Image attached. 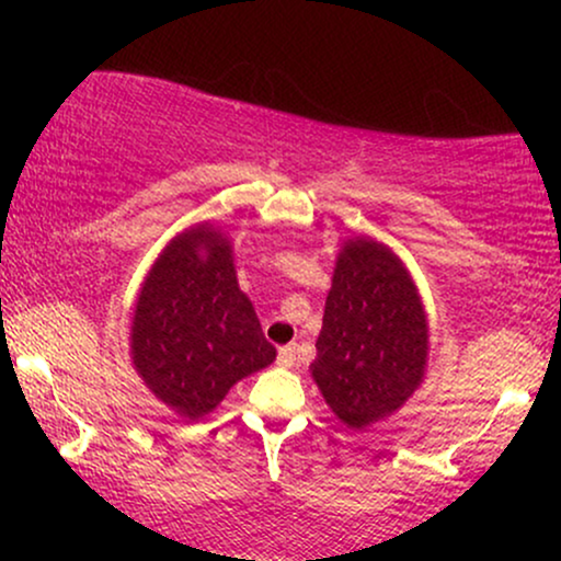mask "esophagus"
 <instances>
[{"label": "esophagus", "instance_id": "34e87169", "mask_svg": "<svg viewBox=\"0 0 561 561\" xmlns=\"http://www.w3.org/2000/svg\"><path fill=\"white\" fill-rule=\"evenodd\" d=\"M295 353H298V347H295V345L279 347V356H276V362H279L282 366H293L295 364Z\"/></svg>", "mask_w": 561, "mask_h": 561}]
</instances>
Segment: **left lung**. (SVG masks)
Returning a JSON list of instances; mask_svg holds the SVG:
<instances>
[{"label": "left lung", "instance_id": "left-lung-1", "mask_svg": "<svg viewBox=\"0 0 561 561\" xmlns=\"http://www.w3.org/2000/svg\"><path fill=\"white\" fill-rule=\"evenodd\" d=\"M427 313L388 244L356 237L334 263L311 377L340 422L366 430L409 401L427 369Z\"/></svg>", "mask_w": 561, "mask_h": 561}]
</instances>
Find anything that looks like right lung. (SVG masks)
<instances>
[{
  "label": "right lung",
  "mask_w": 561,
  "mask_h": 561,
  "mask_svg": "<svg viewBox=\"0 0 561 561\" xmlns=\"http://www.w3.org/2000/svg\"><path fill=\"white\" fill-rule=\"evenodd\" d=\"M231 253L214 224L182 231L152 263L134 306V369L186 420L210 414L231 385L276 358L253 302L237 285Z\"/></svg>",
  "instance_id": "right-lung-1"
}]
</instances>
